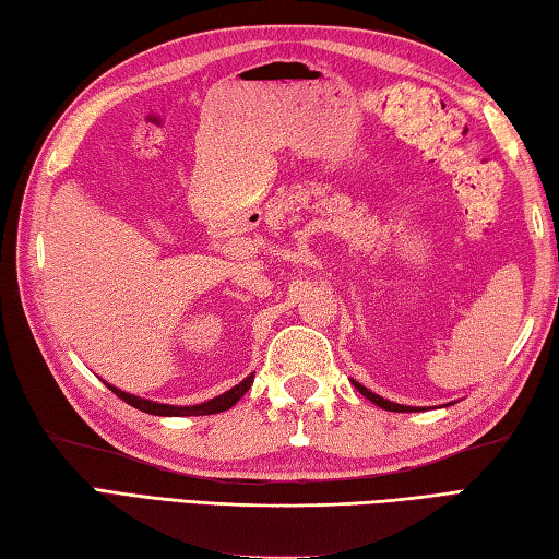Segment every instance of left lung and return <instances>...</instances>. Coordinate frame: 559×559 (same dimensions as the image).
I'll return each mask as SVG.
<instances>
[{
	"label": "left lung",
	"mask_w": 559,
	"mask_h": 559,
	"mask_svg": "<svg viewBox=\"0 0 559 559\" xmlns=\"http://www.w3.org/2000/svg\"><path fill=\"white\" fill-rule=\"evenodd\" d=\"M354 385H356V390H358L360 395H364V397H368V400H370V403H376L378 407H383V409H390V413H413V409H415V413H417V409H423V407L397 405V403H393V400H385V397H380V395H376V393H370L368 388H364V385H360V383H356V380H354Z\"/></svg>",
	"instance_id": "8db88e82"
}]
</instances>
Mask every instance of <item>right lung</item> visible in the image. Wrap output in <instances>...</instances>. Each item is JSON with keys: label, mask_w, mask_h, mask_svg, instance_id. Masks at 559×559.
<instances>
[{"label": "right lung", "mask_w": 559, "mask_h": 559, "mask_svg": "<svg viewBox=\"0 0 559 559\" xmlns=\"http://www.w3.org/2000/svg\"><path fill=\"white\" fill-rule=\"evenodd\" d=\"M252 373L242 380V383H238L230 390H225L223 395L209 400V403H201V405H164V403H152V400H144V397H136V395H130L124 393V390L110 385L112 393L117 397H122L127 405H132L136 409H142V413L146 415H156V417H195V415H215V413H225V409H230L238 400L248 393L250 385H252Z\"/></svg>", "instance_id": "right-lung-1"}]
</instances>
